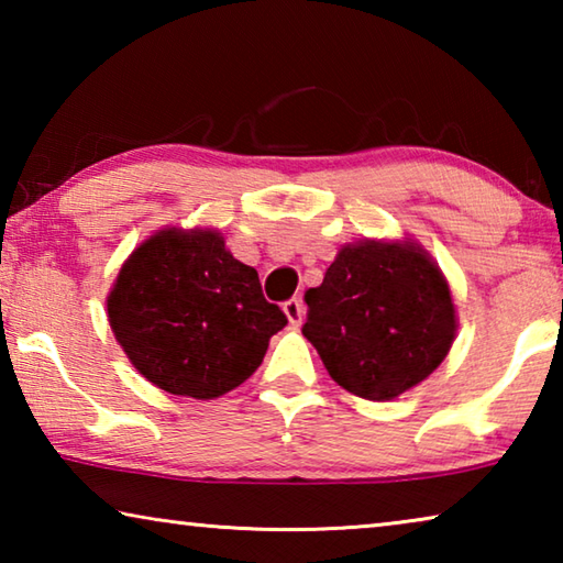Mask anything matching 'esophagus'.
I'll return each instance as SVG.
<instances>
[{"instance_id":"1","label":"esophagus","mask_w":563,"mask_h":563,"mask_svg":"<svg viewBox=\"0 0 563 563\" xmlns=\"http://www.w3.org/2000/svg\"><path fill=\"white\" fill-rule=\"evenodd\" d=\"M283 312L285 316H288V322L292 328H298L300 322H302V316H305V310H302V302L298 300V298H290L288 302L283 305Z\"/></svg>"}]
</instances>
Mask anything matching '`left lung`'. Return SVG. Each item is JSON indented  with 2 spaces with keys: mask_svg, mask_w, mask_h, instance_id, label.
<instances>
[{
  "mask_svg": "<svg viewBox=\"0 0 563 563\" xmlns=\"http://www.w3.org/2000/svg\"><path fill=\"white\" fill-rule=\"evenodd\" d=\"M305 302L302 335L330 377L377 402L430 377L454 342L450 285L430 253L412 241L342 245Z\"/></svg>",
  "mask_w": 563,
  "mask_h": 563,
  "instance_id": "obj_1",
  "label": "left lung"
}]
</instances>
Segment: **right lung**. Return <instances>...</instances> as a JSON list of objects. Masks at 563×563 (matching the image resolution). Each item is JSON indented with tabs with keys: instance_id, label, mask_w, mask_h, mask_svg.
Instances as JSON below:
<instances>
[{
	"instance_id": "1",
	"label": "right lung",
	"mask_w": 563,
	"mask_h": 563,
	"mask_svg": "<svg viewBox=\"0 0 563 563\" xmlns=\"http://www.w3.org/2000/svg\"><path fill=\"white\" fill-rule=\"evenodd\" d=\"M109 322L131 365L170 395L213 399L261 367L285 312L218 231L164 228L121 265Z\"/></svg>"
}]
</instances>
